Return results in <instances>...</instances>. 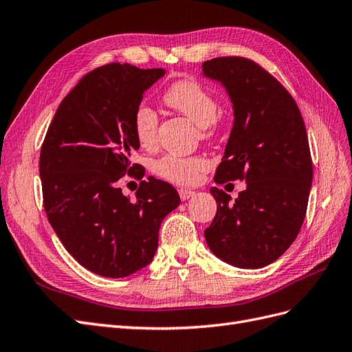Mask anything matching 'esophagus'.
Returning <instances> with one entry per match:
<instances>
[{"mask_svg": "<svg viewBox=\"0 0 352 352\" xmlns=\"http://www.w3.org/2000/svg\"><path fill=\"white\" fill-rule=\"evenodd\" d=\"M194 195H195L194 190H190V189H185V188L179 189V197H180V199H182V201H188L189 198H192Z\"/></svg>", "mask_w": 352, "mask_h": 352, "instance_id": "1", "label": "esophagus"}]
</instances>
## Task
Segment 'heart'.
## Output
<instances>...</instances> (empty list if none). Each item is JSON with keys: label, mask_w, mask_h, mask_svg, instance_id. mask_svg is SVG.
I'll use <instances>...</instances> for the list:
<instances>
[{"label": "heart", "mask_w": 352, "mask_h": 352, "mask_svg": "<svg viewBox=\"0 0 352 352\" xmlns=\"http://www.w3.org/2000/svg\"><path fill=\"white\" fill-rule=\"evenodd\" d=\"M164 101L173 110L186 116L194 122L204 136L212 133V126L216 123L217 102L212 94L192 79H185L173 83L166 94ZM133 126L138 141L144 146H150L155 142L158 117L157 113L142 104L135 111ZM208 168V162L201 155H166L155 163V172L170 182L179 185H194L201 179L202 173Z\"/></svg>", "instance_id": "b5f03b06"}]
</instances>
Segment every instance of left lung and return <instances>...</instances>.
Masks as SVG:
<instances>
[{
    "label": "left lung",
    "mask_w": 352,
    "mask_h": 352,
    "mask_svg": "<svg viewBox=\"0 0 352 352\" xmlns=\"http://www.w3.org/2000/svg\"><path fill=\"white\" fill-rule=\"evenodd\" d=\"M202 76L221 83L233 107L216 184L247 182L233 202L210 189L217 212L204 236L220 260L260 269L278 260L302 226L313 182L305 124L291 94L257 63L212 58L202 63Z\"/></svg>",
    "instance_id": "obj_1"
}]
</instances>
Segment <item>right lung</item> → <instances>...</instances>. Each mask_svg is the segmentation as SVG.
I'll return each mask as SVG.
<instances>
[{
    "instance_id": "right-lung-1",
    "label": "right lung",
    "mask_w": 352,
    "mask_h": 352,
    "mask_svg": "<svg viewBox=\"0 0 352 352\" xmlns=\"http://www.w3.org/2000/svg\"><path fill=\"white\" fill-rule=\"evenodd\" d=\"M164 73L127 63L92 70L58 105L41 148L50 225L74 260L104 278H126L150 264L162 221L180 204L177 190L154 177L142 180L135 201L117 186L126 173L144 177L131 162L140 150L133 117Z\"/></svg>"
}]
</instances>
